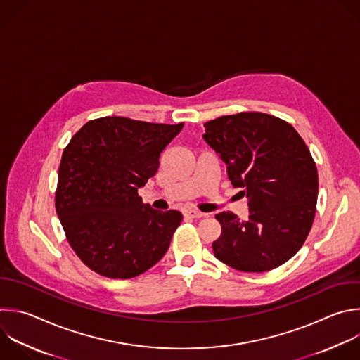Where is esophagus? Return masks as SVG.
<instances>
[{"instance_id": "34e87169", "label": "esophagus", "mask_w": 360, "mask_h": 360, "mask_svg": "<svg viewBox=\"0 0 360 360\" xmlns=\"http://www.w3.org/2000/svg\"><path fill=\"white\" fill-rule=\"evenodd\" d=\"M184 216L185 217H189V219H199L203 216V213L198 212V210H192V209H186L184 210Z\"/></svg>"}]
</instances>
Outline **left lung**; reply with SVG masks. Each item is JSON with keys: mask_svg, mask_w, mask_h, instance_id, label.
Listing matches in <instances>:
<instances>
[{"mask_svg": "<svg viewBox=\"0 0 360 360\" xmlns=\"http://www.w3.org/2000/svg\"><path fill=\"white\" fill-rule=\"evenodd\" d=\"M203 140L227 165V176L249 199V217L216 214L221 234L217 260L246 273H263L288 262L311 230L318 171L311 153L284 120L257 111L221 115L205 123Z\"/></svg>", "mask_w": 360, "mask_h": 360, "instance_id": "1", "label": "left lung"}]
</instances>
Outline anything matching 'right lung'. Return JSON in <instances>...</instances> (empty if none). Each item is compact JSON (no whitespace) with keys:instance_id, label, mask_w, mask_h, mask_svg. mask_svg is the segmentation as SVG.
<instances>
[{"instance_id":"add662e5","label":"right lung","mask_w":360,"mask_h":360,"mask_svg":"<svg viewBox=\"0 0 360 360\" xmlns=\"http://www.w3.org/2000/svg\"><path fill=\"white\" fill-rule=\"evenodd\" d=\"M182 127L101 117L63 150L56 213L75 253L97 274L133 278L167 253L182 214L143 203L139 188L157 174L161 153Z\"/></svg>"}]
</instances>
